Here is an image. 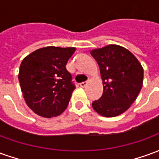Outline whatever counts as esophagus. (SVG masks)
Segmentation results:
<instances>
[{
	"mask_svg": "<svg viewBox=\"0 0 159 159\" xmlns=\"http://www.w3.org/2000/svg\"><path fill=\"white\" fill-rule=\"evenodd\" d=\"M87 83H87V82H83V83H80V86L82 87V88H84V87H85L87 85Z\"/></svg>",
	"mask_w": 159,
	"mask_h": 159,
	"instance_id": "1",
	"label": "esophagus"
}]
</instances>
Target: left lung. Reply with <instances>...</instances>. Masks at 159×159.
I'll return each instance as SVG.
<instances>
[{"instance_id":"obj_1","label":"left lung","mask_w":159,"mask_h":159,"mask_svg":"<svg viewBox=\"0 0 159 159\" xmlns=\"http://www.w3.org/2000/svg\"><path fill=\"white\" fill-rule=\"evenodd\" d=\"M91 54L100 66L104 89L102 96L92 107L104 117L118 116L129 108L140 93L143 68L129 50L120 46L94 49Z\"/></svg>"}]
</instances>
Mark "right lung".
<instances>
[{
  "mask_svg": "<svg viewBox=\"0 0 159 159\" xmlns=\"http://www.w3.org/2000/svg\"><path fill=\"white\" fill-rule=\"evenodd\" d=\"M75 48L46 47L23 59L19 81L26 104L44 117L59 116L66 110L76 89L66 64Z\"/></svg>",
  "mask_w": 159,
  "mask_h": 159,
  "instance_id": "right-lung-1",
  "label": "right lung"
}]
</instances>
